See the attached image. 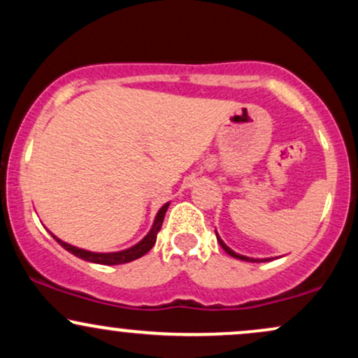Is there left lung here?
<instances>
[{
    "instance_id": "left-lung-1",
    "label": "left lung",
    "mask_w": 358,
    "mask_h": 358,
    "mask_svg": "<svg viewBox=\"0 0 358 358\" xmlns=\"http://www.w3.org/2000/svg\"><path fill=\"white\" fill-rule=\"evenodd\" d=\"M215 236H217V241H219L220 248L224 249L225 252L229 254V256H232V257H236V259H241V261H248V262H268V261H273V259H274V257H248V256H242V254H237L236 250H232L231 248H229V245L225 244V242L220 239V236H219V234H217V231H215Z\"/></svg>"
}]
</instances>
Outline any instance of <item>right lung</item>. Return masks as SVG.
<instances>
[{"instance_id":"add662e5","label":"right lung","mask_w":358,"mask_h":358,"mask_svg":"<svg viewBox=\"0 0 358 358\" xmlns=\"http://www.w3.org/2000/svg\"><path fill=\"white\" fill-rule=\"evenodd\" d=\"M168 207H170V202L165 203L162 208H159L158 213H156V217H155V220H153V225H151L150 232H148L146 236L138 242V244L131 245V248H127V249L116 250V252H92V250L76 248V245L69 244V242H64L62 239H59V237H57V236H53L52 232L50 234H52L53 239L59 242L62 248H64L65 250H69V252L73 254V256L84 259V261L94 262V264H102V266L126 264V262H131V261H134V259L143 257L148 252V250L153 248L155 242H156V236H158L159 229H162L163 219H165V213L168 210Z\"/></svg>"}]
</instances>
